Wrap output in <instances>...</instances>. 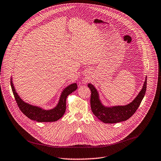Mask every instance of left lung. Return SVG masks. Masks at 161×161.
I'll list each match as a JSON object with an SVG mask.
<instances>
[{
    "label": "left lung",
    "mask_w": 161,
    "mask_h": 161,
    "mask_svg": "<svg viewBox=\"0 0 161 161\" xmlns=\"http://www.w3.org/2000/svg\"><path fill=\"white\" fill-rule=\"evenodd\" d=\"M147 76L143 86L136 97L129 104L125 106H105L100 99L97 89L91 83L88 84V87L91 90L90 106L95 116L101 121L106 124H114L125 121L131 117L139 108L146 92Z\"/></svg>",
    "instance_id": "obj_1"
}]
</instances>
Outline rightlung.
<instances>
[{
    "mask_svg": "<svg viewBox=\"0 0 161 161\" xmlns=\"http://www.w3.org/2000/svg\"><path fill=\"white\" fill-rule=\"evenodd\" d=\"M11 86L15 100L21 112L31 120L39 122H55L62 118L65 111L66 99L67 96L78 88L77 84L75 83L67 86L62 92L57 105L53 109L47 110L36 106H33L23 101L16 92L12 78L11 79Z\"/></svg>",
    "mask_w": 161,
    "mask_h": 161,
    "instance_id": "1",
    "label": "right lung"
}]
</instances>
